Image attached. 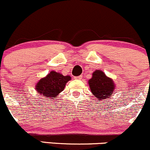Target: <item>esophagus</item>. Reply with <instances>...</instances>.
<instances>
[{
	"label": "esophagus",
	"mask_w": 150,
	"mask_h": 150,
	"mask_svg": "<svg viewBox=\"0 0 150 150\" xmlns=\"http://www.w3.org/2000/svg\"><path fill=\"white\" fill-rule=\"evenodd\" d=\"M74 79H76V80H81V79H82V76H75L74 77Z\"/></svg>",
	"instance_id": "1"
}]
</instances>
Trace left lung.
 <instances>
[{"label":"left lung","instance_id":"left-lung-1","mask_svg":"<svg viewBox=\"0 0 150 150\" xmlns=\"http://www.w3.org/2000/svg\"><path fill=\"white\" fill-rule=\"evenodd\" d=\"M88 83L92 94L99 100L109 98L115 88L113 80L101 70L94 71Z\"/></svg>","mask_w":150,"mask_h":150}]
</instances>
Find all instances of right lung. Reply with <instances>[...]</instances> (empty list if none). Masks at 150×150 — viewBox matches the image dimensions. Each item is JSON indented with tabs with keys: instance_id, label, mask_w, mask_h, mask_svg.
I'll list each match as a JSON object with an SVG mask.
<instances>
[{
	"instance_id": "right-lung-1",
	"label": "right lung",
	"mask_w": 150,
	"mask_h": 150,
	"mask_svg": "<svg viewBox=\"0 0 150 150\" xmlns=\"http://www.w3.org/2000/svg\"><path fill=\"white\" fill-rule=\"evenodd\" d=\"M71 79L70 76H64L55 71H51L46 76L39 80L35 85V90L40 96L51 100L63 91L67 83Z\"/></svg>"
}]
</instances>
